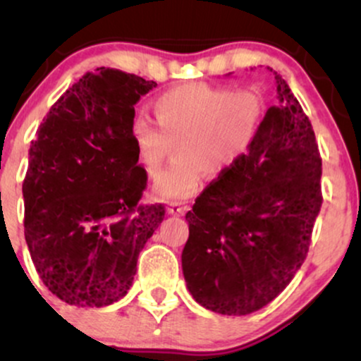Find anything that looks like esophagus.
I'll return each mask as SVG.
<instances>
[{
	"mask_svg": "<svg viewBox=\"0 0 361 361\" xmlns=\"http://www.w3.org/2000/svg\"><path fill=\"white\" fill-rule=\"evenodd\" d=\"M186 210H188V207L180 205V204H171L168 207V214L169 215H185Z\"/></svg>",
	"mask_w": 361,
	"mask_h": 361,
	"instance_id": "1",
	"label": "esophagus"
}]
</instances>
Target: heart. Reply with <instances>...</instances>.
<instances>
[{"label":"heart","instance_id":"heart-1","mask_svg":"<svg viewBox=\"0 0 361 361\" xmlns=\"http://www.w3.org/2000/svg\"><path fill=\"white\" fill-rule=\"evenodd\" d=\"M152 110L159 129L144 117L132 123L135 156L142 171L156 176L176 144V161L157 176L152 197L180 202L200 190L205 171L222 175L247 154L264 102L255 88L186 85L156 98Z\"/></svg>","mask_w":361,"mask_h":361}]
</instances>
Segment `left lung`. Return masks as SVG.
Instances as JSON below:
<instances>
[{
    "label": "left lung",
    "instance_id": "left-lung-1",
    "mask_svg": "<svg viewBox=\"0 0 361 361\" xmlns=\"http://www.w3.org/2000/svg\"><path fill=\"white\" fill-rule=\"evenodd\" d=\"M273 74L276 103L247 154L207 186L185 217L186 287L224 316L256 312L283 292L307 256L322 205L312 126L287 81Z\"/></svg>",
    "mask_w": 361,
    "mask_h": 361
}]
</instances>
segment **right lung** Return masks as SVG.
Returning <instances> with one entry per match:
<instances>
[{
  "label": "right lung",
  "instance_id": "obj_1",
  "mask_svg": "<svg viewBox=\"0 0 361 361\" xmlns=\"http://www.w3.org/2000/svg\"><path fill=\"white\" fill-rule=\"evenodd\" d=\"M135 74L98 68L52 105L28 149L25 241L56 297L105 307L132 287L163 205H139L147 175L132 142L134 105L156 88Z\"/></svg>",
  "mask_w": 361,
  "mask_h": 361
}]
</instances>
